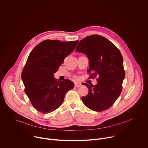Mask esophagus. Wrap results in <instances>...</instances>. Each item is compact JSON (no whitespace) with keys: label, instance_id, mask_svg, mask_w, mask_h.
<instances>
[{"label":"esophagus","instance_id":"obj_1","mask_svg":"<svg viewBox=\"0 0 148 148\" xmlns=\"http://www.w3.org/2000/svg\"><path fill=\"white\" fill-rule=\"evenodd\" d=\"M74 86L75 87H79L81 86V84L79 83H75Z\"/></svg>","mask_w":148,"mask_h":148}]
</instances>
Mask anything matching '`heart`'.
<instances>
[{
  "instance_id": "b5f03b06",
  "label": "heart",
  "mask_w": 148,
  "mask_h": 148,
  "mask_svg": "<svg viewBox=\"0 0 148 148\" xmlns=\"http://www.w3.org/2000/svg\"><path fill=\"white\" fill-rule=\"evenodd\" d=\"M73 79H77V76H73Z\"/></svg>"
}]
</instances>
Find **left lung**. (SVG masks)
I'll use <instances>...</instances> for the list:
<instances>
[{
  "label": "left lung",
  "mask_w": 148,
  "mask_h": 148,
  "mask_svg": "<svg viewBox=\"0 0 148 148\" xmlns=\"http://www.w3.org/2000/svg\"><path fill=\"white\" fill-rule=\"evenodd\" d=\"M76 51L85 53L89 59L88 78L98 77L96 85L83 84L89 90L87 95L82 97L83 103L96 112L108 109L121 94L125 77L120 50L105 38L92 35L81 40Z\"/></svg>",
  "instance_id": "1"
}]
</instances>
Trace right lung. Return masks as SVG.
Returning <instances> with one entry per match:
<instances>
[{
  "mask_svg": "<svg viewBox=\"0 0 148 148\" xmlns=\"http://www.w3.org/2000/svg\"><path fill=\"white\" fill-rule=\"evenodd\" d=\"M78 42L45 40L30 53L21 78L25 92L38 111L45 114L55 110L61 105L66 92L73 88L72 82L67 79L57 81L53 74Z\"/></svg>",
  "mask_w": 148,
  "mask_h": 148,
  "instance_id": "obj_1",
  "label": "right lung"
}]
</instances>
